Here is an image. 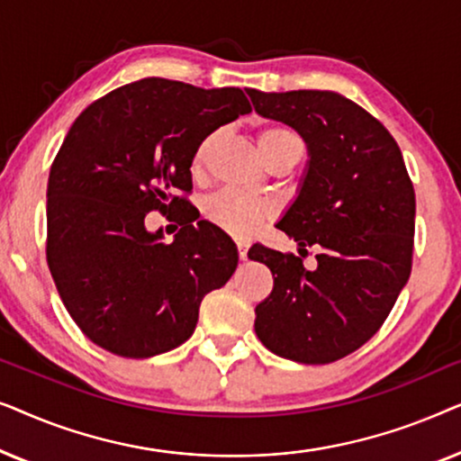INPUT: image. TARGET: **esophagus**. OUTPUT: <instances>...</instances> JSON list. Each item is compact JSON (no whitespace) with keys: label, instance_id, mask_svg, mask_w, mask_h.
<instances>
[{"label":"esophagus","instance_id":"esophagus-1","mask_svg":"<svg viewBox=\"0 0 461 461\" xmlns=\"http://www.w3.org/2000/svg\"><path fill=\"white\" fill-rule=\"evenodd\" d=\"M237 251L241 260H248V251H249V243L248 241H237Z\"/></svg>","mask_w":461,"mask_h":461}]
</instances>
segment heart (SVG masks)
<instances>
[{
	"label": "heart",
	"instance_id": "b5f03b06",
	"mask_svg": "<svg viewBox=\"0 0 461 461\" xmlns=\"http://www.w3.org/2000/svg\"><path fill=\"white\" fill-rule=\"evenodd\" d=\"M218 134L205 136L193 155V172L205 167ZM258 147L267 163L283 150H302V140L292 128L279 123L264 125L258 131ZM205 216L220 229L235 237H251L275 216V207L267 199H256L239 191H222L205 201Z\"/></svg>",
	"mask_w": 461,
	"mask_h": 461
}]
</instances>
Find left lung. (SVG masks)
<instances>
[{"label":"left lung","instance_id":"left-lung-1","mask_svg":"<svg viewBox=\"0 0 461 461\" xmlns=\"http://www.w3.org/2000/svg\"><path fill=\"white\" fill-rule=\"evenodd\" d=\"M262 117L304 138L308 167L276 229L317 248L302 258L254 245L273 273L256 306V333L270 352L304 365L342 358L375 336L411 275L415 193L399 144L363 106L323 90H245Z\"/></svg>","mask_w":461,"mask_h":461}]
</instances>
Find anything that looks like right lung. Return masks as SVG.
<instances>
[{
	"label": "right lung",
	"instance_id": "add662e5",
	"mask_svg": "<svg viewBox=\"0 0 461 461\" xmlns=\"http://www.w3.org/2000/svg\"><path fill=\"white\" fill-rule=\"evenodd\" d=\"M251 111L239 87L203 90L147 77L92 103L68 130L48 178L50 273L94 344L149 358L193 336L205 294L235 273V243L184 212L199 142ZM182 211L172 244L149 211Z\"/></svg>",
	"mask_w": 461,
	"mask_h": 461
}]
</instances>
